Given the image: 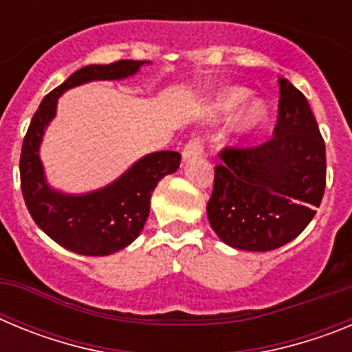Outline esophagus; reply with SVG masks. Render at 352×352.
Wrapping results in <instances>:
<instances>
[{"label":"esophagus","mask_w":352,"mask_h":352,"mask_svg":"<svg viewBox=\"0 0 352 352\" xmlns=\"http://www.w3.org/2000/svg\"><path fill=\"white\" fill-rule=\"evenodd\" d=\"M204 146H206L204 138H192L190 141L186 142L185 148H183V151H182L183 160H188V158H192V157H199V155H203Z\"/></svg>","instance_id":"1"}]
</instances>
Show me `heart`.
<instances>
[{
  "mask_svg": "<svg viewBox=\"0 0 352 352\" xmlns=\"http://www.w3.org/2000/svg\"><path fill=\"white\" fill-rule=\"evenodd\" d=\"M245 98H247V91H243V89H231V91L223 93L219 100V111L223 114L234 113L236 109L243 104ZM264 118H266V111H264L263 105H250L247 113L243 114V118H241V121H239V132L250 133L252 130H256L257 126L263 125Z\"/></svg>",
  "mask_w": 352,
  "mask_h": 352,
  "instance_id": "1",
  "label": "heart"
}]
</instances>
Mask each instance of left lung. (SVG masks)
Masks as SVG:
<instances>
[{
    "instance_id": "obj_1",
    "label": "left lung",
    "mask_w": 352,
    "mask_h": 352,
    "mask_svg": "<svg viewBox=\"0 0 352 352\" xmlns=\"http://www.w3.org/2000/svg\"><path fill=\"white\" fill-rule=\"evenodd\" d=\"M219 157L206 211L223 243L268 252L301 234L324 195L326 144L300 89L280 79L273 138Z\"/></svg>"
}]
</instances>
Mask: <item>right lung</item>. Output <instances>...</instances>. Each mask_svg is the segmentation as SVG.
Returning <instances> with one entry per match:
<instances>
[{"instance_id": "right-lung-1", "label": "right lung", "mask_w": 352, "mask_h": 352, "mask_svg": "<svg viewBox=\"0 0 352 352\" xmlns=\"http://www.w3.org/2000/svg\"><path fill=\"white\" fill-rule=\"evenodd\" d=\"M144 61L120 60L88 65L74 72L52 89L33 114L21 149V190L31 219L49 238L82 256H109L129 247L144 227L149 199L164 176L176 173L178 151H157L139 160L113 185L86 195H63L45 185L38 146L43 129L56 113L58 96L68 88L95 79H121L139 70Z\"/></svg>"}]
</instances>
